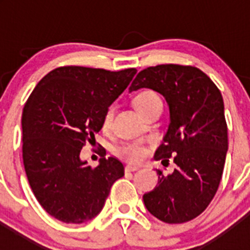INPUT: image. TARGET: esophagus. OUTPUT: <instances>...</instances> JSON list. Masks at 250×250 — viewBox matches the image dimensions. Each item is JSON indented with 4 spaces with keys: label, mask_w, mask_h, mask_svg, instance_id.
I'll use <instances>...</instances> for the list:
<instances>
[{
    "label": "esophagus",
    "mask_w": 250,
    "mask_h": 250,
    "mask_svg": "<svg viewBox=\"0 0 250 250\" xmlns=\"http://www.w3.org/2000/svg\"><path fill=\"white\" fill-rule=\"evenodd\" d=\"M125 170L126 171H136V170H139V167H136V165H126L125 167Z\"/></svg>",
    "instance_id": "obj_1"
}]
</instances>
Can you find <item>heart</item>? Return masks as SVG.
<instances>
[{"instance_id":"1","label":"heart","mask_w":250,"mask_h":250,"mask_svg":"<svg viewBox=\"0 0 250 250\" xmlns=\"http://www.w3.org/2000/svg\"><path fill=\"white\" fill-rule=\"evenodd\" d=\"M161 103V99L159 98V95L156 92L151 91V90H145V91L140 92L136 95V98L134 99V104L135 107L139 110V112L145 111L149 109L150 106L155 105V104ZM114 105H110L106 107L105 112L103 115V120H101V126L103 129H109L111 126L112 118H114ZM116 154L121 158L126 159L130 161H141L146 156L147 149L140 143H125V144L120 145L116 149Z\"/></svg>"}]
</instances>
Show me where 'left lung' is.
<instances>
[{
  "label": "left lung",
  "instance_id": "8db88e82",
  "mask_svg": "<svg viewBox=\"0 0 250 250\" xmlns=\"http://www.w3.org/2000/svg\"><path fill=\"white\" fill-rule=\"evenodd\" d=\"M147 87L165 98L169 129L154 158L163 165L173 156V174L159 175L144 194L147 210L161 222L180 224L203 213L215 195L228 151L223 96L207 74L194 66H151L136 75L130 91Z\"/></svg>",
  "mask_w": 250,
  "mask_h": 250
}]
</instances>
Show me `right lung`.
Instances as JSON below:
<instances>
[{
  "label": "right lung",
  "instance_id": "1",
  "mask_svg": "<svg viewBox=\"0 0 250 250\" xmlns=\"http://www.w3.org/2000/svg\"><path fill=\"white\" fill-rule=\"evenodd\" d=\"M136 68L109 71L61 66L31 92L22 112V159L30 187L41 207L57 220L81 224L103 209L110 189L124 176L114 156L86 165L80 152L101 130L106 107L127 87Z\"/></svg>",
  "mask_w": 250,
  "mask_h": 250
}]
</instances>
